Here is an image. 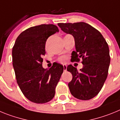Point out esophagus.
I'll return each mask as SVG.
<instances>
[{
	"mask_svg": "<svg viewBox=\"0 0 120 120\" xmlns=\"http://www.w3.org/2000/svg\"><path fill=\"white\" fill-rule=\"evenodd\" d=\"M64 67V70L66 71L67 70V65L66 64H63Z\"/></svg>",
	"mask_w": 120,
	"mask_h": 120,
	"instance_id": "obj_1",
	"label": "esophagus"
}]
</instances>
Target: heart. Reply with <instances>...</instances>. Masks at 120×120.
<instances>
[{
  "label": "heart",
  "mask_w": 120,
  "mask_h": 120,
  "mask_svg": "<svg viewBox=\"0 0 120 120\" xmlns=\"http://www.w3.org/2000/svg\"><path fill=\"white\" fill-rule=\"evenodd\" d=\"M66 58L65 56H62L61 58H59V59H58V61H59L60 62L62 63V62H65V61H66Z\"/></svg>",
  "instance_id": "b5f03b06"
}]
</instances>
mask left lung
I'll use <instances>...</instances> for the list:
<instances>
[{
  "label": "left lung",
  "mask_w": 120,
  "mask_h": 120,
  "mask_svg": "<svg viewBox=\"0 0 120 120\" xmlns=\"http://www.w3.org/2000/svg\"><path fill=\"white\" fill-rule=\"evenodd\" d=\"M58 25L75 38L76 51L72 52L71 61L82 60L83 65L79 71L72 65L67 68L73 76L68 83L71 94L82 100L91 99L100 91L108 76L111 61L108 43L98 30L84 22Z\"/></svg>",
  "instance_id": "obj_1"
}]
</instances>
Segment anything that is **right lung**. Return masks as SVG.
<instances>
[{"mask_svg":"<svg viewBox=\"0 0 120 120\" xmlns=\"http://www.w3.org/2000/svg\"><path fill=\"white\" fill-rule=\"evenodd\" d=\"M59 32L54 24L27 29L17 37L12 47V65L17 82L24 96L35 103H45L55 96V88L64 67L53 63L49 69L42 66L47 38Z\"/></svg>","mask_w":120,"mask_h":120,"instance_id":"obj_1","label":"right lung"}]
</instances>
